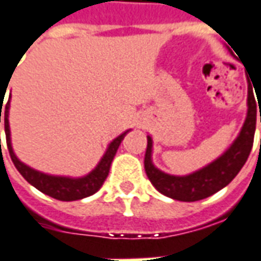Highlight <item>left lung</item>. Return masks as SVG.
<instances>
[{"label":"left lung","mask_w":261,"mask_h":261,"mask_svg":"<svg viewBox=\"0 0 261 261\" xmlns=\"http://www.w3.org/2000/svg\"><path fill=\"white\" fill-rule=\"evenodd\" d=\"M247 106L249 109H247L245 124L242 127L239 137L230 145L229 149L217 161H214L213 164L189 176H172L156 169L151 161L152 140L151 137H148L144 168L153 187L159 193L173 200L198 201L213 196L214 193L228 186L235 179V176L241 172L243 165L246 164L253 147L254 130H256V99L253 96V91H250V88L247 95Z\"/></svg>","instance_id":"obj_1"}]
</instances>
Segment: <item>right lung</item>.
Instances as JSON below:
<instances>
[{
	"instance_id": "right-lung-1",
	"label": "right lung",
	"mask_w": 261,
	"mask_h": 261,
	"mask_svg": "<svg viewBox=\"0 0 261 261\" xmlns=\"http://www.w3.org/2000/svg\"><path fill=\"white\" fill-rule=\"evenodd\" d=\"M4 96V95H3ZM0 102L4 103L3 97ZM8 110H9V100L7 105L4 106V127H5V137H7V147H8L9 155L14 162L15 168L18 169L20 175L25 177L26 180L31 183L32 186H35L37 190H40L44 194L53 197L56 200L60 201H74V200H81L89 197L102 187L103 181L106 180L110 170V165L113 161L114 155L117 152L120 142L123 141L125 133L124 131L121 136L114 138L113 141L110 142L108 151L103 155L102 161L99 162L95 169L92 170L91 173L85 177L81 179H69V177H61V176H48L44 173H40L37 170L32 169L25 164H22L19 159L15 156L12 147H11V138H9V124H8ZM1 112H3V106L0 108V123H1ZM1 141V138H0Z\"/></svg>"
}]
</instances>
